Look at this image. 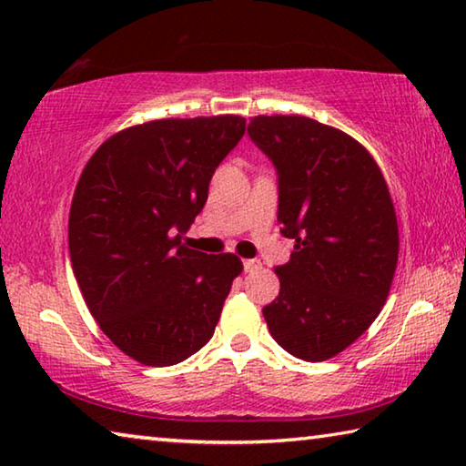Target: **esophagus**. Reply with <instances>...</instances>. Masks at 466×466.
I'll list each match as a JSON object with an SVG mask.
<instances>
[{
  "instance_id": "esophagus-1",
  "label": "esophagus",
  "mask_w": 466,
  "mask_h": 466,
  "mask_svg": "<svg viewBox=\"0 0 466 466\" xmlns=\"http://www.w3.org/2000/svg\"><path fill=\"white\" fill-rule=\"evenodd\" d=\"M242 265H244V271H247V273H252V271L261 269V267H263L258 258H247V261H244Z\"/></svg>"
}]
</instances>
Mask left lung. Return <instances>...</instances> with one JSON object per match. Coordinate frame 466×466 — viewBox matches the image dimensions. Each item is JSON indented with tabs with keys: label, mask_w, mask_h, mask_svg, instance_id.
Listing matches in <instances>:
<instances>
[{
	"label": "left lung",
	"mask_w": 466,
	"mask_h": 466,
	"mask_svg": "<svg viewBox=\"0 0 466 466\" xmlns=\"http://www.w3.org/2000/svg\"><path fill=\"white\" fill-rule=\"evenodd\" d=\"M248 136L278 170V222L294 252L263 317L283 350L325 361L380 314L399 258L389 187L368 149L299 115H258Z\"/></svg>",
	"instance_id": "left-lung-1"
}]
</instances>
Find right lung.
Returning a JSON list of instances; mask_svg holds the SVG:
<instances>
[{"mask_svg": "<svg viewBox=\"0 0 466 466\" xmlns=\"http://www.w3.org/2000/svg\"><path fill=\"white\" fill-rule=\"evenodd\" d=\"M238 115L157 119L115 133L86 164L69 209V257L86 306L144 366H172L214 335L242 261L180 244L219 162L242 139Z\"/></svg>", "mask_w": 466, "mask_h": 466, "instance_id": "1", "label": "right lung"}]
</instances>
